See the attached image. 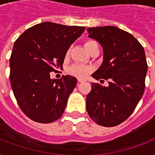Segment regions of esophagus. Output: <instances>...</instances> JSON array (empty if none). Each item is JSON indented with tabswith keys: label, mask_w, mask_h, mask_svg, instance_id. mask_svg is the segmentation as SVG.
Instances as JSON below:
<instances>
[{
	"label": "esophagus",
	"mask_w": 155,
	"mask_h": 155,
	"mask_svg": "<svg viewBox=\"0 0 155 155\" xmlns=\"http://www.w3.org/2000/svg\"><path fill=\"white\" fill-rule=\"evenodd\" d=\"M84 80H82V79H78V82L79 83H82V82H84Z\"/></svg>",
	"instance_id": "esophagus-1"
}]
</instances>
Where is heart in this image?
<instances>
[{
  "mask_svg": "<svg viewBox=\"0 0 155 155\" xmlns=\"http://www.w3.org/2000/svg\"><path fill=\"white\" fill-rule=\"evenodd\" d=\"M94 42H96L93 40H88V41H86L84 43V47L86 48V50H87L89 48V47L92 44H93ZM92 71V68L89 66L84 65V64H79V63H76V64H73L71 67L68 68V73L69 75H72V76H75V77L80 78V79H82V78L86 77Z\"/></svg>",
  "mask_w": 155,
  "mask_h": 155,
  "instance_id": "obj_1",
  "label": "heart"
}]
</instances>
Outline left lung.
Masks as SVG:
<instances>
[{
	"mask_svg": "<svg viewBox=\"0 0 155 155\" xmlns=\"http://www.w3.org/2000/svg\"><path fill=\"white\" fill-rule=\"evenodd\" d=\"M87 33L104 51L103 63L92 76L108 80V86L91 84L86 108L97 124L113 127L132 114L144 93L148 67L144 48L131 34L116 26L91 27Z\"/></svg>",
	"mask_w": 155,
	"mask_h": 155,
	"instance_id": "1",
	"label": "left lung"
}]
</instances>
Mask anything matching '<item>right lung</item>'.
Segmentation results:
<instances>
[{
	"instance_id": "add662e5",
	"label": "right lung",
	"mask_w": 155,
	"mask_h": 155,
	"mask_svg": "<svg viewBox=\"0 0 155 155\" xmlns=\"http://www.w3.org/2000/svg\"><path fill=\"white\" fill-rule=\"evenodd\" d=\"M84 30L47 21L29 28L15 41L9 58L11 87L30 119L51 123L63 115L77 80L70 75L51 80L50 72L63 67L68 50Z\"/></svg>"
}]
</instances>
